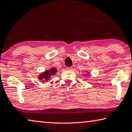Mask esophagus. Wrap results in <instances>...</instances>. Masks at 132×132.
I'll list each match as a JSON object with an SVG mask.
<instances>
[{
    "label": "esophagus",
    "mask_w": 132,
    "mask_h": 132,
    "mask_svg": "<svg viewBox=\"0 0 132 132\" xmlns=\"http://www.w3.org/2000/svg\"><path fill=\"white\" fill-rule=\"evenodd\" d=\"M66 70H69V71H71V70H73V69L72 67H68V68H66Z\"/></svg>",
    "instance_id": "esophagus-1"
}]
</instances>
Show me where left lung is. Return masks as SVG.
<instances>
[{"label":"left lung","mask_w":132,"mask_h":132,"mask_svg":"<svg viewBox=\"0 0 132 132\" xmlns=\"http://www.w3.org/2000/svg\"><path fill=\"white\" fill-rule=\"evenodd\" d=\"M87 71V73H88V71ZM87 75H89V73H87Z\"/></svg>","instance_id":"obj_1"}]
</instances>
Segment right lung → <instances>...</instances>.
<instances>
[{
	"label": "right lung",
	"instance_id": "add662e5",
	"mask_svg": "<svg viewBox=\"0 0 132 132\" xmlns=\"http://www.w3.org/2000/svg\"><path fill=\"white\" fill-rule=\"evenodd\" d=\"M57 69L55 68H51L49 70H45L44 72L40 73V75L38 76V79L39 81L43 82H48L50 80L51 77L54 76L57 73Z\"/></svg>",
	"mask_w": 132,
	"mask_h": 132
}]
</instances>
